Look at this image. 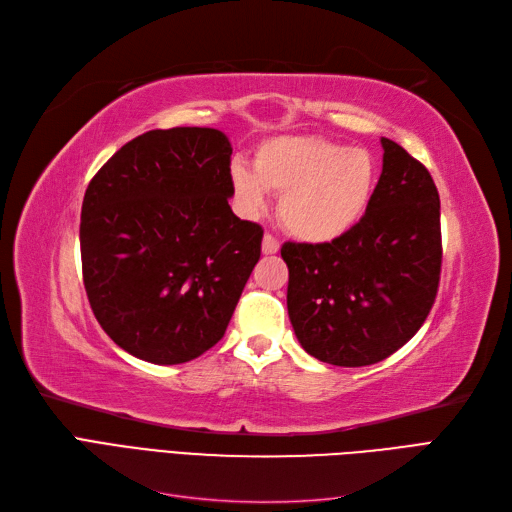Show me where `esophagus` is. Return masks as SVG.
<instances>
[{
    "label": "esophagus",
    "mask_w": 512,
    "mask_h": 512,
    "mask_svg": "<svg viewBox=\"0 0 512 512\" xmlns=\"http://www.w3.org/2000/svg\"><path fill=\"white\" fill-rule=\"evenodd\" d=\"M277 252H280V243H277V239H273L271 235L262 237V254L271 256V254H277Z\"/></svg>",
    "instance_id": "obj_1"
}]
</instances>
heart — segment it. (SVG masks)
<instances>
[{"instance_id":"obj_1","label":"heart","mask_w":512,"mask_h":512,"mask_svg":"<svg viewBox=\"0 0 512 512\" xmlns=\"http://www.w3.org/2000/svg\"><path fill=\"white\" fill-rule=\"evenodd\" d=\"M374 160L363 149L320 136H277L256 149L254 170L232 166V192L245 213L280 196L282 226L305 243H331L352 230L371 200Z\"/></svg>"}]
</instances>
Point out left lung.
<instances>
[{
    "label": "left lung",
    "mask_w": 512,
    "mask_h": 512,
    "mask_svg": "<svg viewBox=\"0 0 512 512\" xmlns=\"http://www.w3.org/2000/svg\"><path fill=\"white\" fill-rule=\"evenodd\" d=\"M361 222L331 243H284L288 316L299 344L337 367L374 365L423 327L438 292L440 196L389 138Z\"/></svg>",
    "instance_id": "left-lung-1"
}]
</instances>
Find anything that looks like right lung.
Wrapping results in <instances>:
<instances>
[{"mask_svg":"<svg viewBox=\"0 0 512 512\" xmlns=\"http://www.w3.org/2000/svg\"><path fill=\"white\" fill-rule=\"evenodd\" d=\"M232 145L215 128L151 130L91 179L83 282L100 327L136 359L188 363L220 342L260 258L232 213Z\"/></svg>","mask_w":512,"mask_h":512,"instance_id":"obj_1","label":"right lung"}]
</instances>
